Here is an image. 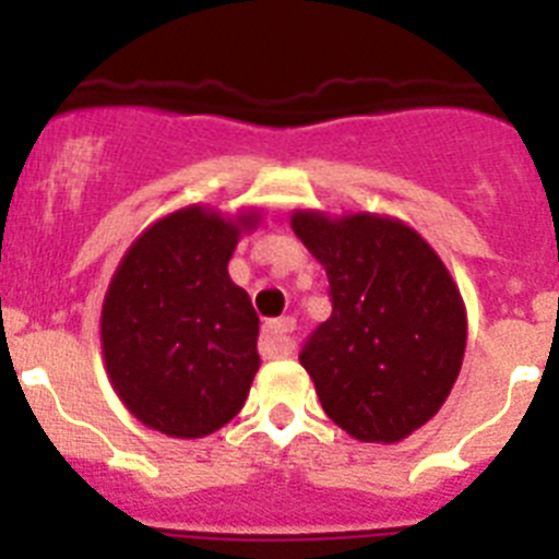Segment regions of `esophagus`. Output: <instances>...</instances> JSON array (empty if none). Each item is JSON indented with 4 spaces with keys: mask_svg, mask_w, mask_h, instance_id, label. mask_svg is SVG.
Here are the masks:
<instances>
[{
    "mask_svg": "<svg viewBox=\"0 0 559 559\" xmlns=\"http://www.w3.org/2000/svg\"><path fill=\"white\" fill-rule=\"evenodd\" d=\"M290 333H294V319H276L263 328L260 335V355L263 358H283L290 353Z\"/></svg>",
    "mask_w": 559,
    "mask_h": 559,
    "instance_id": "1",
    "label": "esophagus"
}]
</instances>
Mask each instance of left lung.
<instances>
[{
  "label": "left lung",
  "mask_w": 559,
  "mask_h": 559,
  "mask_svg": "<svg viewBox=\"0 0 559 559\" xmlns=\"http://www.w3.org/2000/svg\"><path fill=\"white\" fill-rule=\"evenodd\" d=\"M296 237L324 265L333 313L299 364L322 408L360 442H400L442 408L467 341L462 294L403 221L296 210Z\"/></svg>",
  "instance_id": "8db88e82"
}]
</instances>
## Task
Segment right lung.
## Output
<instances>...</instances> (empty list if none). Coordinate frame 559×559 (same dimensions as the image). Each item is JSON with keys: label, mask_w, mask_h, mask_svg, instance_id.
I'll return each instance as SVG.
<instances>
[{"label": "right lung", "mask_w": 559, "mask_h": 559, "mask_svg": "<svg viewBox=\"0 0 559 559\" xmlns=\"http://www.w3.org/2000/svg\"><path fill=\"white\" fill-rule=\"evenodd\" d=\"M257 218L187 206L147 226L114 271L100 316L106 372L153 431L206 437L249 397L260 319L226 265Z\"/></svg>", "instance_id": "obj_1"}]
</instances>
